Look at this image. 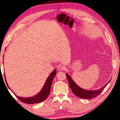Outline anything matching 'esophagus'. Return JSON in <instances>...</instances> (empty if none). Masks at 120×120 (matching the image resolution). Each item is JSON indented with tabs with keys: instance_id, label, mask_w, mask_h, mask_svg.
Returning a JSON list of instances; mask_svg holds the SVG:
<instances>
[{
	"instance_id": "34e87169",
	"label": "esophagus",
	"mask_w": 120,
	"mask_h": 120,
	"mask_svg": "<svg viewBox=\"0 0 120 120\" xmlns=\"http://www.w3.org/2000/svg\"><path fill=\"white\" fill-rule=\"evenodd\" d=\"M57 69L58 70H66V67H65L64 64H59L57 66Z\"/></svg>"
}]
</instances>
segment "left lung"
<instances>
[{
  "mask_svg": "<svg viewBox=\"0 0 120 120\" xmlns=\"http://www.w3.org/2000/svg\"><path fill=\"white\" fill-rule=\"evenodd\" d=\"M66 76L68 79L69 85L70 88L71 89L72 92L74 93V94L79 98L84 99H92L98 96L99 94H100L103 92L105 87L107 86V84L109 83L108 82L106 84L104 87H101V88L97 89V90H84V89L81 88L80 87L76 85V83L72 80L71 78L68 74H66Z\"/></svg>",
  "mask_w": 120,
  "mask_h": 120,
  "instance_id": "8db88e82",
  "label": "left lung"
}]
</instances>
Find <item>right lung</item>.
I'll return each mask as SVG.
<instances>
[{
  "instance_id": "1",
  "label": "right lung",
  "mask_w": 120,
  "mask_h": 120,
  "mask_svg": "<svg viewBox=\"0 0 120 120\" xmlns=\"http://www.w3.org/2000/svg\"><path fill=\"white\" fill-rule=\"evenodd\" d=\"M56 75V70H54L51 74L50 75V76L46 80V82L45 83V85H44L43 88H42L41 91L34 97H31V98H25V97H21L18 96H16V94H15L17 98L21 101L23 103H26V104H36V103H38L42 101L45 100L46 98L48 97L49 95L50 94V89L52 85V82L53 79L54 77ZM5 80L6 81L5 79ZM7 83V82H6ZM7 85L8 86L7 83Z\"/></svg>"
}]
</instances>
